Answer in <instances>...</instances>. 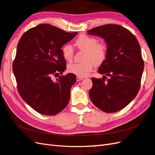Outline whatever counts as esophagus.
<instances>
[{
  "label": "esophagus",
  "instance_id": "1",
  "mask_svg": "<svg viewBox=\"0 0 155 155\" xmlns=\"http://www.w3.org/2000/svg\"><path fill=\"white\" fill-rule=\"evenodd\" d=\"M83 79H84V78H82V77H80V76H77V77H76V80H77L78 81L82 80Z\"/></svg>",
  "mask_w": 155,
  "mask_h": 155
}]
</instances>
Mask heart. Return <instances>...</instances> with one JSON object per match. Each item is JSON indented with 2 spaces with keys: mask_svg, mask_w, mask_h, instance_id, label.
Segmentation results:
<instances>
[{
  "mask_svg": "<svg viewBox=\"0 0 155 155\" xmlns=\"http://www.w3.org/2000/svg\"><path fill=\"white\" fill-rule=\"evenodd\" d=\"M77 47L85 51L84 60L80 63L70 64L68 66L70 73L80 77L87 76L93 70L95 66H99L107 58L108 47L104 42H98L95 37L87 35H81L75 41ZM62 54L66 61L71 62L74 58V48L70 44H65L62 47Z\"/></svg>",
  "mask_w": 155,
  "mask_h": 155,
  "instance_id": "heart-1",
  "label": "heart"
}]
</instances>
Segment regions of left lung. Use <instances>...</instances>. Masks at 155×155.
I'll return each instance as SVG.
<instances>
[{"label": "left lung", "instance_id": "8db88e82", "mask_svg": "<svg viewBox=\"0 0 155 155\" xmlns=\"http://www.w3.org/2000/svg\"><path fill=\"white\" fill-rule=\"evenodd\" d=\"M87 33L101 37L108 47L107 58L98 70L104 76L91 78L89 97L102 111L118 112L136 97L140 89L144 69L140 45L134 34L121 25H101Z\"/></svg>", "mask_w": 155, "mask_h": 155}]
</instances>
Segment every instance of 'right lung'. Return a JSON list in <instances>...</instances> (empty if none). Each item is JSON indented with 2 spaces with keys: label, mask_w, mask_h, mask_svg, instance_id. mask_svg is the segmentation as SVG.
I'll use <instances>...</instances> for the list:
<instances>
[{
  "label": "right lung",
  "mask_w": 155,
  "mask_h": 155,
  "mask_svg": "<svg viewBox=\"0 0 155 155\" xmlns=\"http://www.w3.org/2000/svg\"><path fill=\"white\" fill-rule=\"evenodd\" d=\"M77 34L43 24L28 30L19 41L12 64L17 89L25 103L41 114H57L69 103L75 75H60L54 81L52 77L65 71L61 48Z\"/></svg>",
  "instance_id": "obj_1"
}]
</instances>
